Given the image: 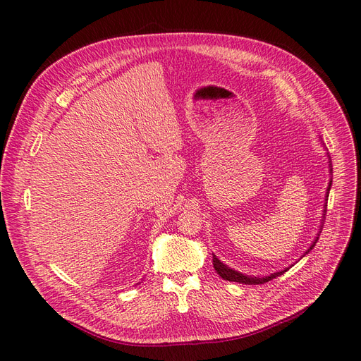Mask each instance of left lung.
<instances>
[{
  "label": "left lung",
  "instance_id": "left-lung-1",
  "mask_svg": "<svg viewBox=\"0 0 361 361\" xmlns=\"http://www.w3.org/2000/svg\"><path fill=\"white\" fill-rule=\"evenodd\" d=\"M329 173L333 175V166H331V160H329ZM331 184H333V178L329 180V183H328V188H326V193H325V204H324V214H322V221H324V218H325V213H326V201H328V195H329V189H331ZM322 226V225H321ZM321 230L322 228H319V233L316 234V238H314V240H313V243L310 245V248H308L305 252H304V255L302 257H305L308 252H310L313 248H314V245H316V242L319 240V234H321ZM301 257V259H302ZM293 264H290L289 267H284L283 271H278V272H274V274H271V275H264V276H254V275H246V274H242V272H239V271H235V269H231V267H228L226 264H224L218 257H216L214 254H213V267H214V271L219 274V276L221 278H224V280H226V281H235V283H242V284H264V283H267V281H271V280H274V278H276V276H280V275H283L284 272H287L290 269Z\"/></svg>",
  "mask_w": 361,
  "mask_h": 361
}]
</instances>
